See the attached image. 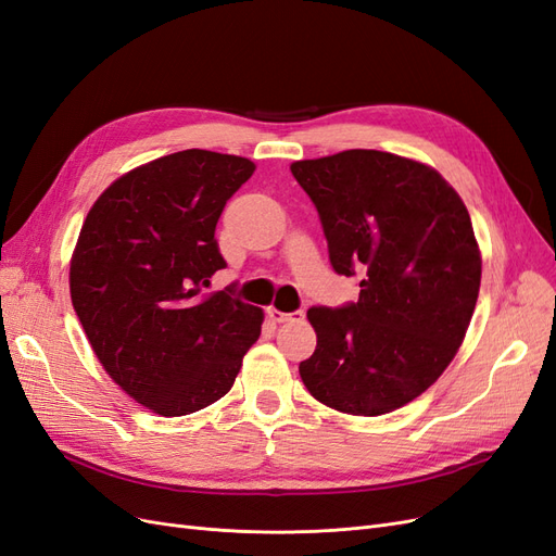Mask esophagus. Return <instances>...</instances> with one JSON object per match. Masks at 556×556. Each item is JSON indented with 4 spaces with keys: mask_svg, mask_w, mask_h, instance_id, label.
I'll use <instances>...</instances> for the list:
<instances>
[{
    "mask_svg": "<svg viewBox=\"0 0 556 556\" xmlns=\"http://www.w3.org/2000/svg\"><path fill=\"white\" fill-rule=\"evenodd\" d=\"M266 315L274 319V323H278V325H285V323H299V319H304V311H292V313H282V311H278V308H268L266 311Z\"/></svg>",
    "mask_w": 556,
    "mask_h": 556,
    "instance_id": "1",
    "label": "esophagus"
}]
</instances>
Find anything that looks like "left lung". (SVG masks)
I'll use <instances>...</instances> for the list:
<instances>
[{
    "label": "left lung",
    "mask_w": 556,
    "mask_h": 556,
    "mask_svg": "<svg viewBox=\"0 0 556 556\" xmlns=\"http://www.w3.org/2000/svg\"><path fill=\"white\" fill-rule=\"evenodd\" d=\"M336 274L362 276L357 304L313 306L299 364L308 392L350 415H384L439 380L480 292L482 260L462 197L431 166L380 150L294 162Z\"/></svg>",
    "instance_id": "8db88e82"
}]
</instances>
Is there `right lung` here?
I'll return each mask as SVG.
<instances>
[{
	"label": "right lung",
	"mask_w": 556,
	"mask_h": 556,
	"mask_svg": "<svg viewBox=\"0 0 556 556\" xmlns=\"http://www.w3.org/2000/svg\"><path fill=\"white\" fill-rule=\"evenodd\" d=\"M252 172L245 157L180 150L111 182L83 223L74 311L113 382L157 415L223 399L260 339L262 308L204 292L227 266L215 225Z\"/></svg>",
	"instance_id": "add662e5"
}]
</instances>
